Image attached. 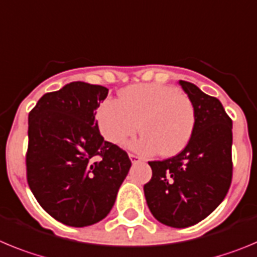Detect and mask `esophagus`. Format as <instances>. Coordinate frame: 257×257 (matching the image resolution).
Wrapping results in <instances>:
<instances>
[{"label":"esophagus","mask_w":257,"mask_h":257,"mask_svg":"<svg viewBox=\"0 0 257 257\" xmlns=\"http://www.w3.org/2000/svg\"><path fill=\"white\" fill-rule=\"evenodd\" d=\"M129 159H131L132 163H138V161L142 160L138 155H134V154H129Z\"/></svg>","instance_id":"obj_1"}]
</instances>
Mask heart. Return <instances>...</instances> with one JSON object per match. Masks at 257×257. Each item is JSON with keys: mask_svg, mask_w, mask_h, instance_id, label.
<instances>
[{"mask_svg": "<svg viewBox=\"0 0 257 257\" xmlns=\"http://www.w3.org/2000/svg\"><path fill=\"white\" fill-rule=\"evenodd\" d=\"M101 134L112 145L143 133L131 145L134 151L174 156L187 147L195 133L196 110L186 94L163 84L132 85L120 100H105L96 112Z\"/></svg>", "mask_w": 257, "mask_h": 257, "instance_id": "1", "label": "heart"}]
</instances>
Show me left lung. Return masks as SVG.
Masks as SVG:
<instances>
[{"label": "left lung", "instance_id": "1", "mask_svg": "<svg viewBox=\"0 0 257 257\" xmlns=\"http://www.w3.org/2000/svg\"><path fill=\"white\" fill-rule=\"evenodd\" d=\"M196 110V128L182 152L150 161L152 178L143 187L150 211L173 228L195 225L228 193L233 175L232 119L216 97L179 80Z\"/></svg>", "mask_w": 257, "mask_h": 257}]
</instances>
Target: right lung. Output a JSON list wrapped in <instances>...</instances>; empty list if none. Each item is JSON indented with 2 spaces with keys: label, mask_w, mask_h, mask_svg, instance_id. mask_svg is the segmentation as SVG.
I'll return each instance as SVG.
<instances>
[{
  "label": "right lung",
  "mask_w": 257,
  "mask_h": 257,
  "mask_svg": "<svg viewBox=\"0 0 257 257\" xmlns=\"http://www.w3.org/2000/svg\"><path fill=\"white\" fill-rule=\"evenodd\" d=\"M107 93L102 85L71 82L43 94L28 116V184L65 225L106 218L131 169L128 154L103 140L94 119Z\"/></svg>",
  "instance_id": "1"
}]
</instances>
